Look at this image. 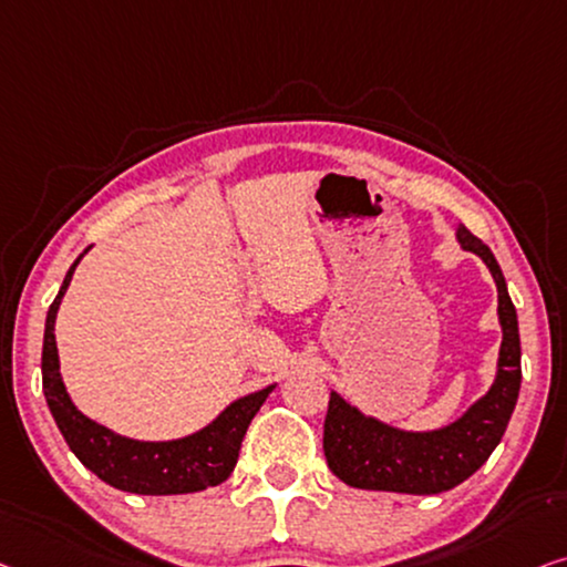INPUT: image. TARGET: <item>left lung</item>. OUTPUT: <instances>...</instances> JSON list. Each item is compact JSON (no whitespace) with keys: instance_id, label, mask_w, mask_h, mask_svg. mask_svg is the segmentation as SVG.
<instances>
[{"instance_id":"obj_1","label":"left lung","mask_w":567,"mask_h":567,"mask_svg":"<svg viewBox=\"0 0 567 567\" xmlns=\"http://www.w3.org/2000/svg\"><path fill=\"white\" fill-rule=\"evenodd\" d=\"M455 239L463 251L484 261L499 292L496 316L502 326V346L494 382L461 417L433 430L390 425L331 390L323 425L326 461L328 468L353 488L420 496L447 492L484 466L509 425L522 384L517 310L492 249L463 224L455 226Z\"/></svg>"}]
</instances>
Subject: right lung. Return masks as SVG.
Segmentation results:
<instances>
[{"mask_svg":"<svg viewBox=\"0 0 567 567\" xmlns=\"http://www.w3.org/2000/svg\"><path fill=\"white\" fill-rule=\"evenodd\" d=\"M83 255H79L65 272L61 290L48 310L45 338H42V392H45L50 415L63 433L68 447L101 481L130 494H193L224 484L239 461L249 422L255 420L277 384L239 396L229 408H224V412H218V417L210 420L206 427L185 437H175V441H137V437L114 433L112 427L83 415L65 390L55 343L58 308H61L63 295Z\"/></svg>","mask_w":567,"mask_h":567,"instance_id":"add662e5","label":"right lung"}]
</instances>
